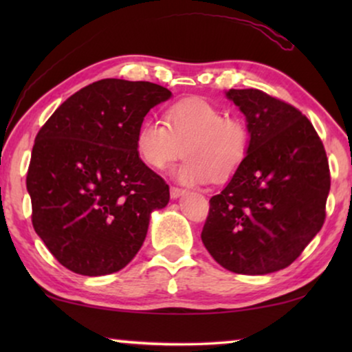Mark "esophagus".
Listing matches in <instances>:
<instances>
[{
	"label": "esophagus",
	"instance_id": "1",
	"mask_svg": "<svg viewBox=\"0 0 352 352\" xmlns=\"http://www.w3.org/2000/svg\"><path fill=\"white\" fill-rule=\"evenodd\" d=\"M184 194H186V190H184V189H181V187L173 186L171 189H170V195H171V199H177V197H181V195H184Z\"/></svg>",
	"mask_w": 352,
	"mask_h": 352
}]
</instances>
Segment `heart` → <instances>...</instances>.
I'll list each match as a JSON object with an SVG mask.
<instances>
[{"label": "heart", "instance_id": "heart-1", "mask_svg": "<svg viewBox=\"0 0 352 352\" xmlns=\"http://www.w3.org/2000/svg\"><path fill=\"white\" fill-rule=\"evenodd\" d=\"M165 123L147 118L136 133V152L152 170H165L181 157L176 176L187 184L228 182L235 176L250 151L248 126L210 100L186 98L168 105Z\"/></svg>", "mask_w": 352, "mask_h": 352}]
</instances>
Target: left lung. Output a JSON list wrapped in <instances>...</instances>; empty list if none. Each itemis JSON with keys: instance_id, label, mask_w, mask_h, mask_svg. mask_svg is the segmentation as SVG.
<instances>
[{"instance_id": "1", "label": "left lung", "mask_w": 352, "mask_h": 352, "mask_svg": "<svg viewBox=\"0 0 352 352\" xmlns=\"http://www.w3.org/2000/svg\"><path fill=\"white\" fill-rule=\"evenodd\" d=\"M226 96L247 117L250 151L210 199L201 242L228 271L263 276L290 266L324 226L329 158L296 107L253 88Z\"/></svg>"}]
</instances>
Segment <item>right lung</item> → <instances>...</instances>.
I'll use <instances>...</instances> for the list:
<instances>
[{
  "label": "right lung",
  "mask_w": 352,
  "mask_h": 352,
  "mask_svg": "<svg viewBox=\"0 0 352 352\" xmlns=\"http://www.w3.org/2000/svg\"><path fill=\"white\" fill-rule=\"evenodd\" d=\"M171 98L151 81L99 80L70 96L35 138L27 171L35 232L62 266L107 276L136 256L170 187L136 152L148 110Z\"/></svg>",
  "instance_id": "1"
}]
</instances>
